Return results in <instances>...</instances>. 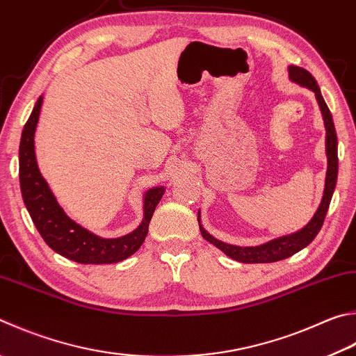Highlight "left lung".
<instances>
[{
  "mask_svg": "<svg viewBox=\"0 0 356 356\" xmlns=\"http://www.w3.org/2000/svg\"><path fill=\"white\" fill-rule=\"evenodd\" d=\"M288 73H289L291 81L299 83V86H302V87L313 90L316 95V99H318L322 118H324L325 152H327V163H328L324 196H322L319 209L316 210L314 216L312 218V221H309L305 227L300 229L299 232H296V234L277 238V240H273V241L261 244V245H255V248H240V245L225 244L222 241L216 240L215 236H211L209 232H207L202 225H200V213H197L199 229L205 240L211 244H215L216 248L221 249L227 257L234 258V260L241 261V263L280 261V260H285V258H288L291 255L297 254V252L302 250L303 248H307V245L314 240L316 235L319 234L322 224H324V219H325V215L328 211V205H330V200H332L334 186H336V179H338V138H336L333 116H332L330 111H328L324 98H322L318 82H316L312 73L307 71L305 68L291 65V67H288Z\"/></svg>",
  "mask_w": 356,
  "mask_h": 356,
  "instance_id": "8db88e82",
  "label": "left lung"
}]
</instances>
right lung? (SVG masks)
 <instances>
[{"mask_svg": "<svg viewBox=\"0 0 356 356\" xmlns=\"http://www.w3.org/2000/svg\"><path fill=\"white\" fill-rule=\"evenodd\" d=\"M43 96L26 121L20 141V186L26 209L51 249L62 257L82 264H108L126 260L140 249L149 229L151 218L163 196V186L147 190L143 199V221L131 234L120 238H101L73 221L57 202L47 180L38 171L34 135Z\"/></svg>", "mask_w": 356, "mask_h": 356, "instance_id": "right-lung-1", "label": "right lung"}]
</instances>
